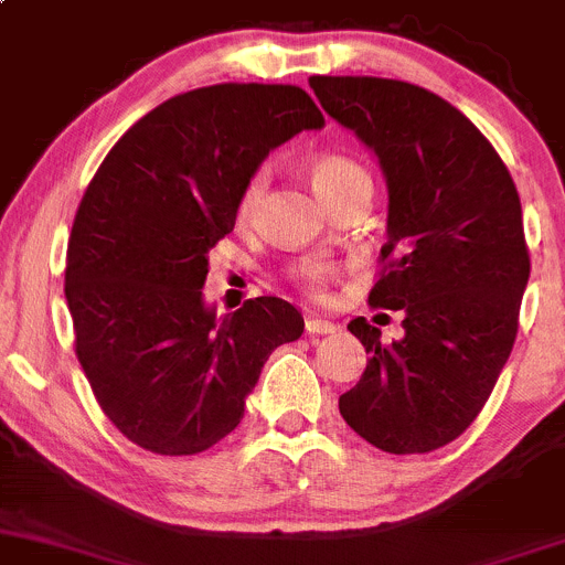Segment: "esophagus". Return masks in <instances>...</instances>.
I'll list each match as a JSON object with an SVG mask.
<instances>
[{
    "instance_id": "34e87169",
    "label": "esophagus",
    "mask_w": 565,
    "mask_h": 565,
    "mask_svg": "<svg viewBox=\"0 0 565 565\" xmlns=\"http://www.w3.org/2000/svg\"><path fill=\"white\" fill-rule=\"evenodd\" d=\"M305 329H307V334L321 337V334H334L337 326L331 323V321H321V318H307V321H305Z\"/></svg>"
}]
</instances>
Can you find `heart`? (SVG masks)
I'll return each instance as SVG.
<instances>
[{
    "label": "heart",
    "mask_w": 565,
    "mask_h": 565,
    "mask_svg": "<svg viewBox=\"0 0 565 565\" xmlns=\"http://www.w3.org/2000/svg\"><path fill=\"white\" fill-rule=\"evenodd\" d=\"M307 173H310V182L316 188V193L321 195V201L329 206L334 198L351 193L356 188H372V179L367 168L362 162H356L348 154L337 152H323L316 154L310 162H307ZM266 193V171H255L253 177L244 182L239 201H236V217L242 223L255 217L260 206V198ZM294 277L299 280L301 288L312 296V299H323L326 288H329L331 277H334V266L329 260H301L294 269Z\"/></svg>",
    "instance_id": "obj_1"
}]
</instances>
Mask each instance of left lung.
Wrapping results in <instances>:
<instances>
[{"label": "left lung", "instance_id": "8db88e82", "mask_svg": "<svg viewBox=\"0 0 565 565\" xmlns=\"http://www.w3.org/2000/svg\"><path fill=\"white\" fill-rule=\"evenodd\" d=\"M331 119L377 154L388 242L370 305L403 310L405 337L370 353L340 413L388 455H427L459 438L490 399L514 348L531 277L514 179L479 127L444 97L392 78L312 75Z\"/></svg>", "mask_w": 565, "mask_h": 565}]
</instances>
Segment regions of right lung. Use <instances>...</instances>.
<instances>
[{
  "instance_id": "1",
  "label": "right lung",
  "mask_w": 565,
  "mask_h": 565,
  "mask_svg": "<svg viewBox=\"0 0 565 565\" xmlns=\"http://www.w3.org/2000/svg\"><path fill=\"white\" fill-rule=\"evenodd\" d=\"M321 127L299 86H203L138 119L92 177L67 242L75 356L103 413L141 449H212L242 422L269 353L305 331L277 296L217 318L201 288L244 182L271 149Z\"/></svg>"
}]
</instances>
